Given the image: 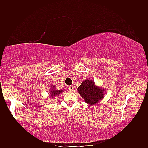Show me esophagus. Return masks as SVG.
Returning <instances> with one entry per match:
<instances>
[{
	"instance_id": "1",
	"label": "esophagus",
	"mask_w": 148,
	"mask_h": 148,
	"mask_svg": "<svg viewBox=\"0 0 148 148\" xmlns=\"http://www.w3.org/2000/svg\"><path fill=\"white\" fill-rule=\"evenodd\" d=\"M74 86H69V90H70V91H73V90H74Z\"/></svg>"
}]
</instances>
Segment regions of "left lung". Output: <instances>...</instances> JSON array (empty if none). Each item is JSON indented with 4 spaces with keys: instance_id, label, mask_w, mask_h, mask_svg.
Returning <instances> with one entry per match:
<instances>
[{
    "instance_id": "left-lung-1",
    "label": "left lung",
    "mask_w": 148,
    "mask_h": 148,
    "mask_svg": "<svg viewBox=\"0 0 148 148\" xmlns=\"http://www.w3.org/2000/svg\"><path fill=\"white\" fill-rule=\"evenodd\" d=\"M78 92L84 101L89 106L101 101L105 95V89L97 86L92 80H84L78 87Z\"/></svg>"
}]
</instances>
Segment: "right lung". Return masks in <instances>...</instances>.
I'll use <instances>...</instances> for the list:
<instances>
[{
	"label": "right lung",
	"instance_id": "right-lung-1",
	"mask_svg": "<svg viewBox=\"0 0 148 148\" xmlns=\"http://www.w3.org/2000/svg\"><path fill=\"white\" fill-rule=\"evenodd\" d=\"M51 89H49L50 90H49V95H50V97L52 98H54V97H56V96H58V95H60V94H61L62 93V92H64L63 91V90L64 89H62V90H58V89H56V86L55 85H53V86H51Z\"/></svg>",
	"mask_w": 148,
	"mask_h": 148
}]
</instances>
